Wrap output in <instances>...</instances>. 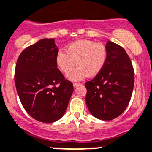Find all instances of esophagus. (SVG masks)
<instances>
[{
  "mask_svg": "<svg viewBox=\"0 0 152 152\" xmlns=\"http://www.w3.org/2000/svg\"><path fill=\"white\" fill-rule=\"evenodd\" d=\"M79 85H80V83H73V87L74 88H77Z\"/></svg>",
  "mask_w": 152,
  "mask_h": 152,
  "instance_id": "obj_1",
  "label": "esophagus"
}]
</instances>
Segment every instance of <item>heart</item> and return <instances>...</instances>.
I'll use <instances>...</instances> for the list:
<instances>
[{
    "label": "heart",
    "instance_id": "heart-1",
    "mask_svg": "<svg viewBox=\"0 0 152 152\" xmlns=\"http://www.w3.org/2000/svg\"><path fill=\"white\" fill-rule=\"evenodd\" d=\"M107 57V49L103 44L82 39L67 45L66 51L58 50L55 61L57 67L64 73L76 63L77 66L69 72L67 78L70 81H79L98 75L104 67Z\"/></svg>",
    "mask_w": 152,
    "mask_h": 152
}]
</instances>
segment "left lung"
Masks as SVG:
<instances>
[{
	"mask_svg": "<svg viewBox=\"0 0 152 152\" xmlns=\"http://www.w3.org/2000/svg\"><path fill=\"white\" fill-rule=\"evenodd\" d=\"M107 57L102 71L85 83V102L90 113L102 120H113L129 105L134 85L132 61L126 50L113 42H107Z\"/></svg>",
	"mask_w": 152,
	"mask_h": 152,
	"instance_id": "1",
	"label": "left lung"
}]
</instances>
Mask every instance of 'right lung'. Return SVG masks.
Segmentation results:
<instances>
[{
	"mask_svg": "<svg viewBox=\"0 0 152 152\" xmlns=\"http://www.w3.org/2000/svg\"><path fill=\"white\" fill-rule=\"evenodd\" d=\"M54 39H43L19 56L15 83L22 105L35 120L52 123L63 117L73 91L71 82L57 68Z\"/></svg>",
	"mask_w": 152,
	"mask_h": 152,
	"instance_id": "obj_1",
	"label": "right lung"
}]
</instances>
